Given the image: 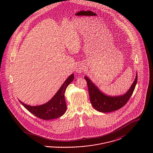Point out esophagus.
I'll list each match as a JSON object with an SVG mask.
<instances>
[{
	"instance_id": "34e87169",
	"label": "esophagus",
	"mask_w": 153,
	"mask_h": 153,
	"mask_svg": "<svg viewBox=\"0 0 153 153\" xmlns=\"http://www.w3.org/2000/svg\"><path fill=\"white\" fill-rule=\"evenodd\" d=\"M84 71V67L83 65H82L81 64L78 65L76 66V71L77 73H82Z\"/></svg>"
}]
</instances>
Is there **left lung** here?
Segmentation results:
<instances>
[{"label":"left lung","instance_id":"obj_1","mask_svg":"<svg viewBox=\"0 0 153 153\" xmlns=\"http://www.w3.org/2000/svg\"><path fill=\"white\" fill-rule=\"evenodd\" d=\"M84 78L87 81L90 102L92 107L99 112H110L121 108L129 100L136 86L138 76L137 74L131 87L125 94L115 97L104 95L87 77L85 76Z\"/></svg>","mask_w":153,"mask_h":153}]
</instances>
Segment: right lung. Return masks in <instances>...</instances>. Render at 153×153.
Instances as JSON below:
<instances>
[{
  "label": "right lung",
  "instance_id": "1",
  "mask_svg": "<svg viewBox=\"0 0 153 153\" xmlns=\"http://www.w3.org/2000/svg\"><path fill=\"white\" fill-rule=\"evenodd\" d=\"M74 79L71 74L64 82L51 100L44 104L38 106H30L20 101L22 105L31 114L41 119L51 120L62 116L66 110L65 92L67 87Z\"/></svg>",
  "mask_w": 153,
  "mask_h": 153
}]
</instances>
